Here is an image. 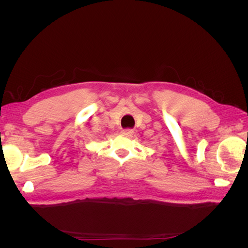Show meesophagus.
<instances>
[{
	"label": "esophagus",
	"mask_w": 248,
	"mask_h": 248,
	"mask_svg": "<svg viewBox=\"0 0 248 248\" xmlns=\"http://www.w3.org/2000/svg\"><path fill=\"white\" fill-rule=\"evenodd\" d=\"M121 134L124 135V136H131L133 134V131L130 130V129H125V130L121 131Z\"/></svg>",
	"instance_id": "34e87169"
}]
</instances>
